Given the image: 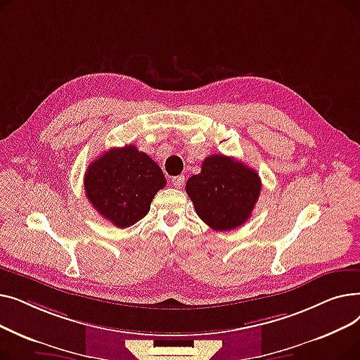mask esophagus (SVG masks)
<instances>
[{"label":"esophagus","mask_w":360,"mask_h":360,"mask_svg":"<svg viewBox=\"0 0 360 360\" xmlns=\"http://www.w3.org/2000/svg\"><path fill=\"white\" fill-rule=\"evenodd\" d=\"M184 182H185V176H184V175H179V176H174V178H172V185H174L175 188H181V186L184 185Z\"/></svg>","instance_id":"34e87169"}]
</instances>
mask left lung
I'll return each instance as SVG.
<instances>
[{"label": "left lung", "mask_w": 360, "mask_h": 360, "mask_svg": "<svg viewBox=\"0 0 360 360\" xmlns=\"http://www.w3.org/2000/svg\"><path fill=\"white\" fill-rule=\"evenodd\" d=\"M185 190L198 217L212 229L239 228L251 217L261 193V179L252 167L224 155L205 158L201 172L186 181Z\"/></svg>", "instance_id": "obj_1"}]
</instances>
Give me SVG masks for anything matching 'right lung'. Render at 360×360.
I'll return each mask as SVG.
<instances>
[{
  "label": "right lung",
  "instance_id": "add662e5",
  "mask_svg": "<svg viewBox=\"0 0 360 360\" xmlns=\"http://www.w3.org/2000/svg\"><path fill=\"white\" fill-rule=\"evenodd\" d=\"M166 185L159 165L132 144L109 148L94 159L84 174L90 204L117 228H129L150 210Z\"/></svg>",
  "mask_w": 360,
  "mask_h": 360
}]
</instances>
